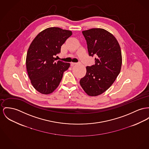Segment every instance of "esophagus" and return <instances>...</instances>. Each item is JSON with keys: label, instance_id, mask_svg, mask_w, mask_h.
Listing matches in <instances>:
<instances>
[{"label": "esophagus", "instance_id": "34e87169", "mask_svg": "<svg viewBox=\"0 0 149 149\" xmlns=\"http://www.w3.org/2000/svg\"><path fill=\"white\" fill-rule=\"evenodd\" d=\"M77 64V63H73V62H71V63H70L71 66H73V65H76V64Z\"/></svg>", "mask_w": 149, "mask_h": 149}]
</instances>
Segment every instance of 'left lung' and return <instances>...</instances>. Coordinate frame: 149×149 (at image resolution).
<instances>
[{"instance_id":"1","label":"left lung","mask_w":149,"mask_h":149,"mask_svg":"<svg viewBox=\"0 0 149 149\" xmlns=\"http://www.w3.org/2000/svg\"><path fill=\"white\" fill-rule=\"evenodd\" d=\"M90 56L95 55V64L86 67V75L79 84L89 96H98L109 88L118 76L122 65L119 42L109 31L102 28L82 31Z\"/></svg>"}]
</instances>
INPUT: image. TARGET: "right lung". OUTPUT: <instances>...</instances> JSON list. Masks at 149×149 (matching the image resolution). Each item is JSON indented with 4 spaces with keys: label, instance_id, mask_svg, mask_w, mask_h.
Wrapping results in <instances>:
<instances>
[{
    "label": "right lung",
    "instance_id": "right-lung-1",
    "mask_svg": "<svg viewBox=\"0 0 149 149\" xmlns=\"http://www.w3.org/2000/svg\"><path fill=\"white\" fill-rule=\"evenodd\" d=\"M72 34L70 30L51 27L40 31L31 42L26 66L31 85L40 93H52L59 85L64 72L70 68V63L56 61L54 57Z\"/></svg>",
    "mask_w": 149,
    "mask_h": 149
}]
</instances>
